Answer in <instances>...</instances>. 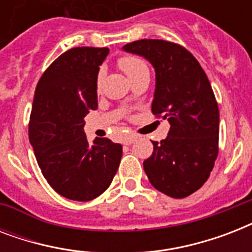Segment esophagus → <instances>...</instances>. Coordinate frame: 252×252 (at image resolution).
Listing matches in <instances>:
<instances>
[{
  "label": "esophagus",
  "instance_id": "obj_1",
  "mask_svg": "<svg viewBox=\"0 0 252 252\" xmlns=\"http://www.w3.org/2000/svg\"><path fill=\"white\" fill-rule=\"evenodd\" d=\"M136 140H137V137H136V136H133V134H132V136H128V137L124 140V145H130V144H133Z\"/></svg>",
  "mask_w": 252,
  "mask_h": 252
}]
</instances>
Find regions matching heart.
Segmentation results:
<instances>
[{
	"mask_svg": "<svg viewBox=\"0 0 252 252\" xmlns=\"http://www.w3.org/2000/svg\"><path fill=\"white\" fill-rule=\"evenodd\" d=\"M118 64L120 66L123 72L126 73V76L132 78L133 76L138 74L140 72H144V70H148V65L145 64V61L140 59L137 56H133V55H124L118 60ZM102 80L103 74L99 73L98 78H96V89H100L102 86Z\"/></svg>",
	"mask_w": 252,
	"mask_h": 252,
	"instance_id": "1",
	"label": "heart"
}]
</instances>
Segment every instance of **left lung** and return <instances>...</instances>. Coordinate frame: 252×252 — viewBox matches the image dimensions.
Masks as SVG:
<instances>
[{
  "mask_svg": "<svg viewBox=\"0 0 252 252\" xmlns=\"http://www.w3.org/2000/svg\"><path fill=\"white\" fill-rule=\"evenodd\" d=\"M144 56L156 69L152 111L167 119L170 130L144 161L148 179L162 193L183 199L209 178L219 154L220 111L207 74L189 51L159 39L123 47Z\"/></svg>",
  "mask_w": 252,
  "mask_h": 252,
  "instance_id": "8db88e82",
  "label": "left lung"
}]
</instances>
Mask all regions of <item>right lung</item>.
Wrapping results in <instances>:
<instances>
[{"instance_id":"obj_1","label":"right lung","mask_w":252,"mask_h":252,"mask_svg":"<svg viewBox=\"0 0 252 252\" xmlns=\"http://www.w3.org/2000/svg\"><path fill=\"white\" fill-rule=\"evenodd\" d=\"M108 48L76 47L59 56L37 82L29 137L48 184L66 199L89 201L110 187L123 146L108 138L89 144L85 116L96 110V78Z\"/></svg>"}]
</instances>
